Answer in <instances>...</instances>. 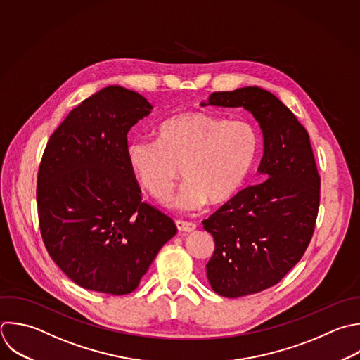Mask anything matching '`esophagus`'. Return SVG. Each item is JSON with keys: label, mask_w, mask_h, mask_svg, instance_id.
<instances>
[{"label": "esophagus", "mask_w": 360, "mask_h": 360, "mask_svg": "<svg viewBox=\"0 0 360 360\" xmlns=\"http://www.w3.org/2000/svg\"><path fill=\"white\" fill-rule=\"evenodd\" d=\"M176 226L179 231L181 232H193L195 229V224L194 222H190V221H181V219H177L176 221Z\"/></svg>", "instance_id": "34e87169"}]
</instances>
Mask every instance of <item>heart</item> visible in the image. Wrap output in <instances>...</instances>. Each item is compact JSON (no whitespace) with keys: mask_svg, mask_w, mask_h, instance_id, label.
<instances>
[{"mask_svg":"<svg viewBox=\"0 0 360 360\" xmlns=\"http://www.w3.org/2000/svg\"><path fill=\"white\" fill-rule=\"evenodd\" d=\"M256 129L246 121L188 111L159 125L156 139H134L127 163L135 180L155 200L170 198L180 174L184 184L174 200L183 211L201 210L207 201H229L246 180L257 153Z\"/></svg>","mask_w":360,"mask_h":360,"instance_id":"obj_1","label":"heart"}]
</instances>
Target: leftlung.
Returning a JSON list of instances; mask_svg holds the SVG:
<instances>
[{"instance_id": "obj_1", "label": "left lung", "mask_w": 360, "mask_h": 360, "mask_svg": "<svg viewBox=\"0 0 360 360\" xmlns=\"http://www.w3.org/2000/svg\"><path fill=\"white\" fill-rule=\"evenodd\" d=\"M202 105L243 107L263 132V180L202 221L215 242L207 278L219 295L238 298L277 284L300 262L314 233L321 177L308 132L271 93L217 91Z\"/></svg>"}]
</instances>
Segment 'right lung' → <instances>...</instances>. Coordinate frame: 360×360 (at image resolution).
<instances>
[{"label":"right lung","mask_w":360,"mask_h":360,"mask_svg":"<svg viewBox=\"0 0 360 360\" xmlns=\"http://www.w3.org/2000/svg\"><path fill=\"white\" fill-rule=\"evenodd\" d=\"M152 105L110 86L70 111L51 135L37 201L44 243L60 270L83 288L132 292L176 224L142 201L127 163L129 129Z\"/></svg>","instance_id":"add662e5"}]
</instances>
